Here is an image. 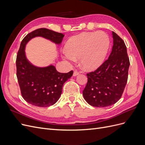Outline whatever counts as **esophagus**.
Segmentation results:
<instances>
[{
	"instance_id": "esophagus-1",
	"label": "esophagus",
	"mask_w": 145,
	"mask_h": 145,
	"mask_svg": "<svg viewBox=\"0 0 145 145\" xmlns=\"http://www.w3.org/2000/svg\"><path fill=\"white\" fill-rule=\"evenodd\" d=\"M78 74H79V72H78V71H74V73H73V76H77V75H78Z\"/></svg>"
}]
</instances>
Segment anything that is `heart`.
Returning <instances> with one entry per match:
<instances>
[{
	"mask_svg": "<svg viewBox=\"0 0 145 145\" xmlns=\"http://www.w3.org/2000/svg\"><path fill=\"white\" fill-rule=\"evenodd\" d=\"M109 38L103 31L84 32L71 37L65 46L63 57L70 62L79 58L82 67L94 70L102 65L109 47Z\"/></svg>",
	"mask_w": 145,
	"mask_h": 145,
	"instance_id": "heart-1",
	"label": "heart"
}]
</instances>
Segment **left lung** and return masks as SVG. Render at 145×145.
<instances>
[{
  "label": "left lung",
  "mask_w": 145,
  "mask_h": 145,
  "mask_svg": "<svg viewBox=\"0 0 145 145\" xmlns=\"http://www.w3.org/2000/svg\"><path fill=\"white\" fill-rule=\"evenodd\" d=\"M112 51L107 60L86 74L88 82L83 91L85 100L94 107L104 108L119 100L126 85L129 59L123 39L113 32Z\"/></svg>",
  "instance_id": "left-lung-1"
}]
</instances>
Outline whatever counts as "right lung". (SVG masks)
<instances>
[{
	"label": "right lung",
	"mask_w": 145,
	"mask_h": 145,
	"mask_svg": "<svg viewBox=\"0 0 145 145\" xmlns=\"http://www.w3.org/2000/svg\"><path fill=\"white\" fill-rule=\"evenodd\" d=\"M37 36L60 44L64 35L46 28L37 29L24 38L17 52L16 74L22 96L34 106L48 107L59 100L64 83L72 76L73 71L60 73L53 65L39 68L30 63L25 56V45L31 39Z\"/></svg>",
	"instance_id": "add662e5"
}]
</instances>
